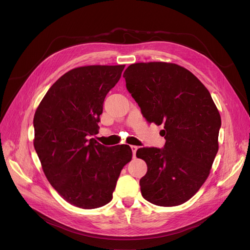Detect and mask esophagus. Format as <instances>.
I'll list each match as a JSON object with an SVG mask.
<instances>
[{"label": "esophagus", "instance_id": "34e87169", "mask_svg": "<svg viewBox=\"0 0 250 250\" xmlns=\"http://www.w3.org/2000/svg\"><path fill=\"white\" fill-rule=\"evenodd\" d=\"M130 149H132V152H133V155H134V157H136V153H137L138 147H137V146H130Z\"/></svg>", "mask_w": 250, "mask_h": 250}]
</instances>
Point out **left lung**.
Returning a JSON list of instances; mask_svg holds the SVG:
<instances>
[{
    "label": "left lung",
    "mask_w": 250,
    "mask_h": 250,
    "mask_svg": "<svg viewBox=\"0 0 250 250\" xmlns=\"http://www.w3.org/2000/svg\"><path fill=\"white\" fill-rule=\"evenodd\" d=\"M124 78L147 122L164 125V149L137 151L148 166L140 180L143 198L161 207L188 202L207 180L219 149L221 116L211 94L172 62L133 63Z\"/></svg>",
    "instance_id": "1"
}]
</instances>
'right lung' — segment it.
Instances as JSON below:
<instances>
[{
    "label": "right lung",
    "mask_w": 250,
    "mask_h": 250,
    "mask_svg": "<svg viewBox=\"0 0 250 250\" xmlns=\"http://www.w3.org/2000/svg\"><path fill=\"white\" fill-rule=\"evenodd\" d=\"M125 64L85 65L63 74L39 103L33 145L43 172L62 198L81 208L112 200L122 169L132 160L127 145L105 147L94 136L105 96Z\"/></svg>",
    "instance_id": "obj_1"
}]
</instances>
